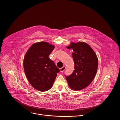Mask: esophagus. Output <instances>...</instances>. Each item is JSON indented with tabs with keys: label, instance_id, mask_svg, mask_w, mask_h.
I'll use <instances>...</instances> for the list:
<instances>
[{
	"label": "esophagus",
	"instance_id": "esophagus-1",
	"mask_svg": "<svg viewBox=\"0 0 120 120\" xmlns=\"http://www.w3.org/2000/svg\"><path fill=\"white\" fill-rule=\"evenodd\" d=\"M65 69H66V67L64 66L63 67L60 68V71L61 72H63L65 70Z\"/></svg>",
	"mask_w": 120,
	"mask_h": 120
}]
</instances>
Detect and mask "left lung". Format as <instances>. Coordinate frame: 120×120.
<instances>
[{
    "label": "left lung",
    "instance_id": "8db88e82",
    "mask_svg": "<svg viewBox=\"0 0 120 120\" xmlns=\"http://www.w3.org/2000/svg\"><path fill=\"white\" fill-rule=\"evenodd\" d=\"M67 48L74 51L72 55L75 69L71 75L65 76L70 88L79 91L87 87L95 77L98 58L93 49L84 42H72Z\"/></svg>",
    "mask_w": 120,
    "mask_h": 120
}]
</instances>
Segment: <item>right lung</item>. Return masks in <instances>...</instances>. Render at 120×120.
Masks as SVG:
<instances>
[{"label":"right lung","instance_id":"add662e5","mask_svg":"<svg viewBox=\"0 0 120 120\" xmlns=\"http://www.w3.org/2000/svg\"><path fill=\"white\" fill-rule=\"evenodd\" d=\"M54 48V45L45 42L36 43L30 46L24 57L23 65L26 78L38 91L49 90L60 72L48 57Z\"/></svg>","mask_w":120,"mask_h":120}]
</instances>
